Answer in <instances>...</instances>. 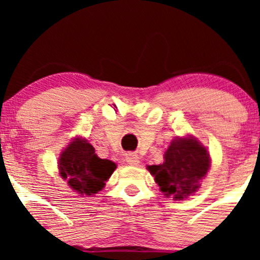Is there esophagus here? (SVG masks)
I'll return each instance as SVG.
<instances>
[{
  "instance_id": "34e87169",
  "label": "esophagus",
  "mask_w": 260,
  "mask_h": 260,
  "mask_svg": "<svg viewBox=\"0 0 260 260\" xmlns=\"http://www.w3.org/2000/svg\"><path fill=\"white\" fill-rule=\"evenodd\" d=\"M125 161L128 162L129 165H138L140 164V157L137 156L136 153H127L125 154Z\"/></svg>"
}]
</instances>
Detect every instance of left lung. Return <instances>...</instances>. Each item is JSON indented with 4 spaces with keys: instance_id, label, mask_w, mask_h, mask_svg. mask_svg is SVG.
<instances>
[{
    "instance_id": "8db88e82",
    "label": "left lung",
    "mask_w": 260,
    "mask_h": 260,
    "mask_svg": "<svg viewBox=\"0 0 260 260\" xmlns=\"http://www.w3.org/2000/svg\"><path fill=\"white\" fill-rule=\"evenodd\" d=\"M209 167L210 157L205 147L193 138H177L165 153L164 164L148 166V170L165 195L182 200L196 192Z\"/></svg>"
}]
</instances>
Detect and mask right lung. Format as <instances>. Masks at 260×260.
Returning a JSON list of instances; mask_svg holds the SVG:
<instances>
[{
	"label": "right lung",
	"mask_w": 260,
	"mask_h": 260,
	"mask_svg": "<svg viewBox=\"0 0 260 260\" xmlns=\"http://www.w3.org/2000/svg\"><path fill=\"white\" fill-rule=\"evenodd\" d=\"M60 175L81 195L90 196L101 191L115 170L114 162L102 159L85 140L77 138L62 151L59 159Z\"/></svg>",
	"instance_id": "1"
}]
</instances>
